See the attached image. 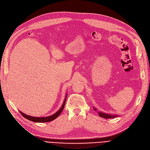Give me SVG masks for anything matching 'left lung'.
I'll return each mask as SVG.
<instances>
[{
    "mask_svg": "<svg viewBox=\"0 0 150 150\" xmlns=\"http://www.w3.org/2000/svg\"><path fill=\"white\" fill-rule=\"evenodd\" d=\"M96 111V109H94ZM98 114L100 117H103V118H105V119H113L114 117H116L117 115H110V114H105V113H102L101 112H98Z\"/></svg>",
    "mask_w": 150,
    "mask_h": 150,
    "instance_id": "8db88e82",
    "label": "left lung"
}]
</instances>
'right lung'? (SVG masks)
<instances>
[{
  "instance_id": "1",
  "label": "right lung",
  "mask_w": 150,
  "mask_h": 150,
  "mask_svg": "<svg viewBox=\"0 0 150 150\" xmlns=\"http://www.w3.org/2000/svg\"><path fill=\"white\" fill-rule=\"evenodd\" d=\"M66 99H65V101H64V103H63L62 106H61V108L59 109V111L58 112H57L55 114H54L52 115L49 116V117H31L30 115H27L25 114H23V112H20V113L22 114V115H23V117H25V119L30 120V121H32L34 122H39V123H44V122H49L50 121H52L53 120H54L56 118H57L59 114L61 113V112L62 111L63 109L64 108V105H65V103H66Z\"/></svg>"
}]
</instances>
